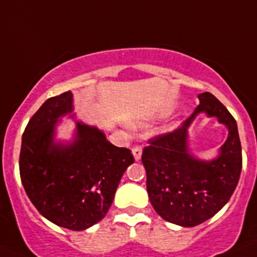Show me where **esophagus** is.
Wrapping results in <instances>:
<instances>
[{
  "label": "esophagus",
  "instance_id": "34e87169",
  "mask_svg": "<svg viewBox=\"0 0 257 257\" xmlns=\"http://www.w3.org/2000/svg\"><path fill=\"white\" fill-rule=\"evenodd\" d=\"M142 148H140L139 145H135L133 148V154H134V158H135V161H139L140 158H142Z\"/></svg>",
  "mask_w": 257,
  "mask_h": 257
}]
</instances>
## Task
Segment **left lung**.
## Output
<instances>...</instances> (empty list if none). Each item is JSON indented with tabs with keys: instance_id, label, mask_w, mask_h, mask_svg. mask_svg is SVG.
<instances>
[{
	"instance_id": "obj_1",
	"label": "left lung",
	"mask_w": 257,
	"mask_h": 257,
	"mask_svg": "<svg viewBox=\"0 0 257 257\" xmlns=\"http://www.w3.org/2000/svg\"><path fill=\"white\" fill-rule=\"evenodd\" d=\"M199 105L179 128L149 140L142 161L147 190L156 212L166 221L192 228L212 217L228 203L242 170V148L237 122L210 92L198 95ZM201 112L218 118L228 128L219 156L197 159L187 145V130Z\"/></svg>"
}]
</instances>
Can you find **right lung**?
<instances>
[{"instance_id": "obj_1", "label": "right lung", "mask_w": 257, "mask_h": 257, "mask_svg": "<svg viewBox=\"0 0 257 257\" xmlns=\"http://www.w3.org/2000/svg\"><path fill=\"white\" fill-rule=\"evenodd\" d=\"M70 91L50 97L29 119L22 138L19 169L27 196L47 220L69 230L100 221L112 205L134 157L95 126L77 121ZM76 121L72 142L55 140L60 118Z\"/></svg>"}]
</instances>
